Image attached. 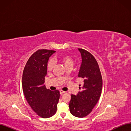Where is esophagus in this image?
Here are the masks:
<instances>
[{
    "label": "esophagus",
    "mask_w": 131,
    "mask_h": 131,
    "mask_svg": "<svg viewBox=\"0 0 131 131\" xmlns=\"http://www.w3.org/2000/svg\"><path fill=\"white\" fill-rule=\"evenodd\" d=\"M59 93H60L61 94H63V93H65L66 92H65V91H62V90H61L60 91H59Z\"/></svg>",
    "instance_id": "obj_1"
}]
</instances>
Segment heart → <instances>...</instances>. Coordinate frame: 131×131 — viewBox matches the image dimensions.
I'll use <instances>...</instances> for the list:
<instances>
[{"mask_svg": "<svg viewBox=\"0 0 131 131\" xmlns=\"http://www.w3.org/2000/svg\"><path fill=\"white\" fill-rule=\"evenodd\" d=\"M58 59L59 61L61 62L63 65L66 68L68 67L69 66H73L74 64V60L72 57H70L68 55H61V56H59L58 58ZM54 67V62L53 59H51L49 61L48 63L47 64V69L49 71L52 70Z\"/></svg>", "mask_w": 131, "mask_h": 131, "instance_id": "1", "label": "heart"}]
</instances>
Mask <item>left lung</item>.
Wrapping results in <instances>:
<instances>
[{"label": "left lung", "mask_w": 131, "mask_h": 131, "mask_svg": "<svg viewBox=\"0 0 131 131\" xmlns=\"http://www.w3.org/2000/svg\"><path fill=\"white\" fill-rule=\"evenodd\" d=\"M81 53L82 62L78 77L84 79L81 91L72 94L69 102L70 112L78 117H84L92 112L100 99L102 90V78L96 59L88 51L78 49ZM79 86H81L80 85Z\"/></svg>", "instance_id": "1"}]
</instances>
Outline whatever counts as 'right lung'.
<instances>
[{"instance_id":"right-lung-1","label":"right lung","mask_w":131,"mask_h":131,"mask_svg":"<svg viewBox=\"0 0 131 131\" xmlns=\"http://www.w3.org/2000/svg\"><path fill=\"white\" fill-rule=\"evenodd\" d=\"M56 51L39 50L28 60L22 75V89L27 102L34 112L42 118L56 114L59 91L47 89L44 85L47 64L50 57Z\"/></svg>"}]
</instances>
